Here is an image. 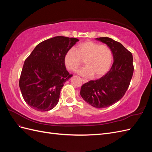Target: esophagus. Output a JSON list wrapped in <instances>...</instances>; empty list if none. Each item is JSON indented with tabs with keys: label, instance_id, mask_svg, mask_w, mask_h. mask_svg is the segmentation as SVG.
Segmentation results:
<instances>
[{
	"label": "esophagus",
	"instance_id": "1",
	"mask_svg": "<svg viewBox=\"0 0 152 152\" xmlns=\"http://www.w3.org/2000/svg\"><path fill=\"white\" fill-rule=\"evenodd\" d=\"M82 82H83V83H87V82H88V80H87V79H82Z\"/></svg>",
	"mask_w": 152,
	"mask_h": 152
}]
</instances>
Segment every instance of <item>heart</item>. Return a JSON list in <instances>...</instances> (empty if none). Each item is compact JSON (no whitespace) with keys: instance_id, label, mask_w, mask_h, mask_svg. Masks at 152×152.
Masks as SVG:
<instances>
[{"instance_id":"1","label":"heart","mask_w":152,"mask_h":152,"mask_svg":"<svg viewBox=\"0 0 152 152\" xmlns=\"http://www.w3.org/2000/svg\"><path fill=\"white\" fill-rule=\"evenodd\" d=\"M113 55L110 48L93 41H86L74 49H70L64 56V63L68 70L76 71L84 59L86 66L78 71L81 76L95 77L104 75L111 66Z\"/></svg>"}]
</instances>
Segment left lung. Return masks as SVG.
<instances>
[{
	"instance_id": "1",
	"label": "left lung",
	"mask_w": 152,
	"mask_h": 152,
	"mask_svg": "<svg viewBox=\"0 0 152 152\" xmlns=\"http://www.w3.org/2000/svg\"><path fill=\"white\" fill-rule=\"evenodd\" d=\"M111 49L113 63L104 75L82 85L80 96L93 107L103 108L118 102L127 90L134 72L131 52L120 42L109 37L96 38Z\"/></svg>"
}]
</instances>
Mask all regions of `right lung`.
<instances>
[{"mask_svg": "<svg viewBox=\"0 0 152 152\" xmlns=\"http://www.w3.org/2000/svg\"><path fill=\"white\" fill-rule=\"evenodd\" d=\"M79 40L54 37L39 44L26 59L19 86L31 108L46 112L56 107L64 84L72 77L66 70L64 56Z\"/></svg>", "mask_w": 152, "mask_h": 152, "instance_id": "obj_1", "label": "right lung"}]
</instances>
